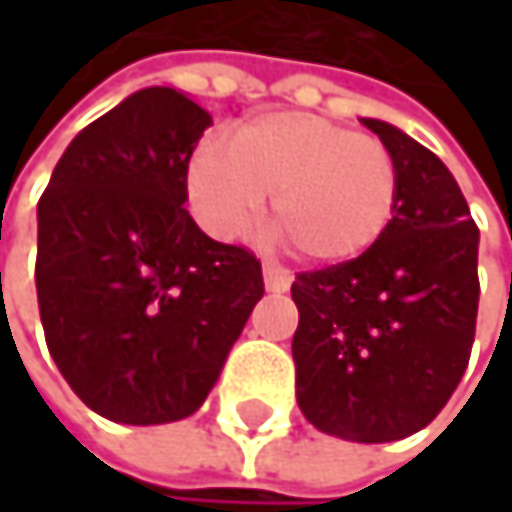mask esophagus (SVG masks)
<instances>
[{
	"label": "esophagus",
	"mask_w": 512,
	"mask_h": 512,
	"mask_svg": "<svg viewBox=\"0 0 512 512\" xmlns=\"http://www.w3.org/2000/svg\"><path fill=\"white\" fill-rule=\"evenodd\" d=\"M263 284L272 293H284L293 284V272L284 269V266H278V263H263Z\"/></svg>",
	"instance_id": "obj_1"
}]
</instances>
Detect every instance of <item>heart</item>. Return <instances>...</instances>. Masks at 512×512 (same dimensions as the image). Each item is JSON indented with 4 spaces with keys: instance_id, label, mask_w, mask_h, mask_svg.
<instances>
[{
    "instance_id": "b5f03b06",
    "label": "heart",
    "mask_w": 512,
    "mask_h": 512,
    "mask_svg": "<svg viewBox=\"0 0 512 512\" xmlns=\"http://www.w3.org/2000/svg\"><path fill=\"white\" fill-rule=\"evenodd\" d=\"M195 216L243 237L272 192V222L311 263H347L379 243L397 207V162L370 133L311 112H269L228 145L204 142L186 171Z\"/></svg>"
}]
</instances>
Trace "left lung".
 <instances>
[{"mask_svg": "<svg viewBox=\"0 0 512 512\" xmlns=\"http://www.w3.org/2000/svg\"><path fill=\"white\" fill-rule=\"evenodd\" d=\"M397 162V207L373 249L299 272L293 335L302 415L347 442L424 430L457 391L477 323L480 231L448 165L403 130L361 118Z\"/></svg>", "mask_w": 512, "mask_h": 512, "instance_id": "obj_1", "label": "left lung"}]
</instances>
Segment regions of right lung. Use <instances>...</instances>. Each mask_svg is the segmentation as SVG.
<instances>
[{
    "mask_svg": "<svg viewBox=\"0 0 512 512\" xmlns=\"http://www.w3.org/2000/svg\"><path fill=\"white\" fill-rule=\"evenodd\" d=\"M213 118L142 88L88 124L38 201V308L76 397L118 424L192 415L263 296L260 260L210 240L183 207Z\"/></svg>",
    "mask_w": 512,
    "mask_h": 512,
    "instance_id": "obj_1",
    "label": "right lung"
}]
</instances>
